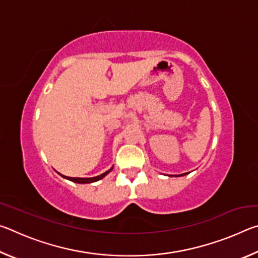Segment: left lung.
<instances>
[{
  "label": "left lung",
  "instance_id": "1",
  "mask_svg": "<svg viewBox=\"0 0 258 258\" xmlns=\"http://www.w3.org/2000/svg\"><path fill=\"white\" fill-rule=\"evenodd\" d=\"M183 175H185V173H184V174H181V175H180V176H183Z\"/></svg>",
  "mask_w": 258,
  "mask_h": 258
}]
</instances>
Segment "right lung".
I'll use <instances>...</instances> for the list:
<instances>
[{
  "label": "right lung",
  "instance_id": "add662e5",
  "mask_svg": "<svg viewBox=\"0 0 258 258\" xmlns=\"http://www.w3.org/2000/svg\"><path fill=\"white\" fill-rule=\"evenodd\" d=\"M111 169H112V167L110 168V169H108L107 172H104L103 174H101V175H98V176H94V177H68V176H64V175H60L62 176V177H64V178H67V180H69V181H72V182H75V183H82V184H85V183H92V182H97V181H99V180H101V178H103L104 176L107 175L108 173H110L111 172Z\"/></svg>",
  "mask_w": 258,
  "mask_h": 258
}]
</instances>
